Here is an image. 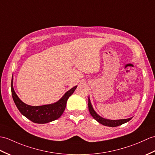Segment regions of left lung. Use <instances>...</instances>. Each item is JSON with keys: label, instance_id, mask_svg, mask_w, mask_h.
Segmentation results:
<instances>
[{"label": "left lung", "instance_id": "left-lung-1", "mask_svg": "<svg viewBox=\"0 0 155 155\" xmlns=\"http://www.w3.org/2000/svg\"><path fill=\"white\" fill-rule=\"evenodd\" d=\"M88 110L90 111V114H91V116L94 117V120H96L97 121H98L100 124H101L105 126H108V127H117L119 126V125H121L122 124H124L126 122L130 121L132 117L128 118V119H123V120H107V119L103 118L102 117H100L99 115L97 114L94 110L93 109L92 106L91 102V100H90V98H88Z\"/></svg>", "mask_w": 155, "mask_h": 155}]
</instances>
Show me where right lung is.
<instances>
[{"label": "right lung", "instance_id": "right-lung-1", "mask_svg": "<svg viewBox=\"0 0 155 155\" xmlns=\"http://www.w3.org/2000/svg\"><path fill=\"white\" fill-rule=\"evenodd\" d=\"M77 86L67 91L59 101L51 104L32 106L24 103L18 98L13 88V77L11 81L12 98L20 113L34 123L47 124L61 117L65 109L67 101L69 96L74 92Z\"/></svg>", "mask_w": 155, "mask_h": 155}]
</instances>
